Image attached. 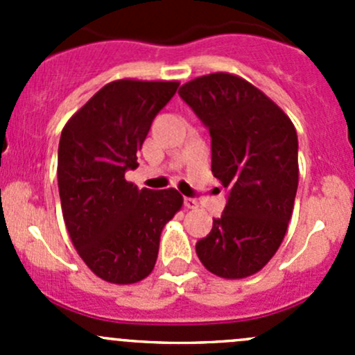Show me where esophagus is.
<instances>
[{
	"mask_svg": "<svg viewBox=\"0 0 355 355\" xmlns=\"http://www.w3.org/2000/svg\"><path fill=\"white\" fill-rule=\"evenodd\" d=\"M184 206L187 207V209H198L199 202L192 198H184Z\"/></svg>",
	"mask_w": 355,
	"mask_h": 355,
	"instance_id": "1",
	"label": "esophagus"
}]
</instances>
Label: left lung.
Wrapping results in <instances>:
<instances>
[{"label":"left lung","mask_w":355,"mask_h":355,"mask_svg":"<svg viewBox=\"0 0 355 355\" xmlns=\"http://www.w3.org/2000/svg\"><path fill=\"white\" fill-rule=\"evenodd\" d=\"M178 94L209 130L211 171L228 189L223 214L196 252L218 277H250L266 266L287 234L299 185L295 127L237 75H202Z\"/></svg>","instance_id":"1"}]
</instances>
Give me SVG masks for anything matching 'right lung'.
<instances>
[{"label": "right lung", "mask_w": 355, "mask_h": 355, "mask_svg": "<svg viewBox=\"0 0 355 355\" xmlns=\"http://www.w3.org/2000/svg\"><path fill=\"white\" fill-rule=\"evenodd\" d=\"M177 89L178 82H110L62 130L63 220L78 256L110 284H137L151 273L163 227L184 202L175 189L139 191L125 180L139 166L137 153L153 120Z\"/></svg>", "instance_id": "obj_1"}]
</instances>
